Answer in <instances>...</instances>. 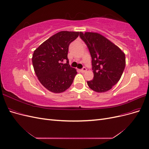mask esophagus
I'll return each mask as SVG.
<instances>
[{
    "label": "esophagus",
    "mask_w": 149,
    "mask_h": 149,
    "mask_svg": "<svg viewBox=\"0 0 149 149\" xmlns=\"http://www.w3.org/2000/svg\"><path fill=\"white\" fill-rule=\"evenodd\" d=\"M86 71H87V69H86V68H85V67H84L83 69H81V70H80V71H81V73H85V72H86Z\"/></svg>",
    "instance_id": "obj_1"
}]
</instances>
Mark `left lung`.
Instances as JSON below:
<instances>
[{
    "label": "left lung",
    "instance_id": "obj_1",
    "mask_svg": "<svg viewBox=\"0 0 149 149\" xmlns=\"http://www.w3.org/2000/svg\"><path fill=\"white\" fill-rule=\"evenodd\" d=\"M92 58L94 79L87 81L97 93L110 90L121 78L125 66L124 53L102 35L96 32H79Z\"/></svg>",
    "mask_w": 149,
    "mask_h": 149
}]
</instances>
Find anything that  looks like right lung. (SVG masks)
I'll return each instance as SVG.
<instances>
[{
  "mask_svg": "<svg viewBox=\"0 0 149 149\" xmlns=\"http://www.w3.org/2000/svg\"><path fill=\"white\" fill-rule=\"evenodd\" d=\"M79 31H61L52 36L35 49L32 56L35 73L49 91L60 93L73 83L76 70L68 65L70 44L78 37ZM67 60V63H61Z\"/></svg>",
  "mask_w": 149,
  "mask_h": 149,
  "instance_id": "right-lung-1",
  "label": "right lung"
}]
</instances>
